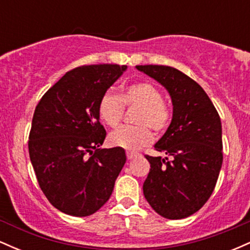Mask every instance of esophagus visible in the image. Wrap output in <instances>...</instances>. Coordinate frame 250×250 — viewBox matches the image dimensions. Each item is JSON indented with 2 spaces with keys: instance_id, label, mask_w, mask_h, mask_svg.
Returning a JSON list of instances; mask_svg holds the SVG:
<instances>
[{
  "instance_id": "obj_1",
  "label": "esophagus",
  "mask_w": 250,
  "mask_h": 250,
  "mask_svg": "<svg viewBox=\"0 0 250 250\" xmlns=\"http://www.w3.org/2000/svg\"><path fill=\"white\" fill-rule=\"evenodd\" d=\"M127 159L128 160H133V159H135V157H137L139 156V154H136V153H133V151H127Z\"/></svg>"
}]
</instances>
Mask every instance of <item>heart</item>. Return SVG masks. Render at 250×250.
<instances>
[{
	"label": "heart",
	"mask_w": 250,
	"mask_h": 250,
	"mask_svg": "<svg viewBox=\"0 0 250 250\" xmlns=\"http://www.w3.org/2000/svg\"><path fill=\"white\" fill-rule=\"evenodd\" d=\"M125 107L137 105L135 116L139 125H123L109 135V143L114 147L137 150L153 140L150 128L162 133L170 122V111L163 102L162 93L150 82L131 83L123 88L121 95L105 91L100 99L97 111L101 121L108 127L115 128L121 122Z\"/></svg>",
	"instance_id": "1"
}]
</instances>
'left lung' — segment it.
Here are the masks:
<instances>
[{"label": "left lung", "instance_id": "1", "mask_svg": "<svg viewBox=\"0 0 250 250\" xmlns=\"http://www.w3.org/2000/svg\"><path fill=\"white\" fill-rule=\"evenodd\" d=\"M168 90L173 119L155 149L167 156H149L150 170L143 194L157 214L180 220L196 213L214 191L223 161L222 125L202 87L168 65H136Z\"/></svg>", "mask_w": 250, "mask_h": 250}]
</instances>
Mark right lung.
Returning <instances> with one entry per match:
<instances>
[{
	"mask_svg": "<svg viewBox=\"0 0 250 250\" xmlns=\"http://www.w3.org/2000/svg\"><path fill=\"white\" fill-rule=\"evenodd\" d=\"M127 65H82L65 73L36 105L29 156L40 188L62 213L89 216L109 200L125 166L123 148H100L105 139L100 99Z\"/></svg>",
	"mask_w": 250,
	"mask_h": 250,
	"instance_id": "add662e5",
	"label": "right lung"
}]
</instances>
